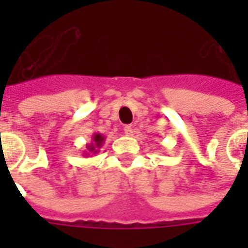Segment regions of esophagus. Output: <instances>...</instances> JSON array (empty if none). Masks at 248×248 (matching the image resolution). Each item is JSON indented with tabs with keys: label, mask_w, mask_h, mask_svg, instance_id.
I'll list each match as a JSON object with an SVG mask.
<instances>
[{
	"label": "esophagus",
	"mask_w": 248,
	"mask_h": 248,
	"mask_svg": "<svg viewBox=\"0 0 248 248\" xmlns=\"http://www.w3.org/2000/svg\"><path fill=\"white\" fill-rule=\"evenodd\" d=\"M124 134L129 135V137H131V135H133V133H134V131H133V127H131V126H124Z\"/></svg>",
	"instance_id": "1"
}]
</instances>
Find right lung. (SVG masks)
<instances>
[{
  "instance_id": "right-lung-1",
  "label": "right lung",
  "mask_w": 248,
  "mask_h": 248,
  "mask_svg": "<svg viewBox=\"0 0 248 248\" xmlns=\"http://www.w3.org/2000/svg\"><path fill=\"white\" fill-rule=\"evenodd\" d=\"M105 137L102 134H99V133H94L92 135V142L90 143H87L86 149L87 151L85 153V155H90V154H97L99 149L103 146V142H105Z\"/></svg>"
}]
</instances>
